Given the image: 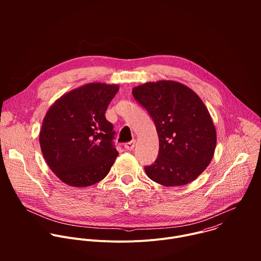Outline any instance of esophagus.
<instances>
[{
    "label": "esophagus",
    "instance_id": "obj_1",
    "mask_svg": "<svg viewBox=\"0 0 261 261\" xmlns=\"http://www.w3.org/2000/svg\"><path fill=\"white\" fill-rule=\"evenodd\" d=\"M124 146H125L126 150H128V151H132L133 148H134V146H135V141H134V140H132V141L126 142V143L124 144Z\"/></svg>",
    "mask_w": 261,
    "mask_h": 261
}]
</instances>
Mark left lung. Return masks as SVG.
Listing matches in <instances>:
<instances>
[{"label":"left lung","instance_id":"left-lung-1","mask_svg":"<svg viewBox=\"0 0 261 261\" xmlns=\"http://www.w3.org/2000/svg\"><path fill=\"white\" fill-rule=\"evenodd\" d=\"M132 94L152 117L159 137L158 158L144 167L146 175L166 187L193 181L211 163L217 143L202 100L173 81L145 83L133 88Z\"/></svg>","mask_w":261,"mask_h":261}]
</instances>
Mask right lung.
Listing matches in <instances>:
<instances>
[{
	"label": "right lung",
	"instance_id": "add662e5",
	"mask_svg": "<svg viewBox=\"0 0 261 261\" xmlns=\"http://www.w3.org/2000/svg\"><path fill=\"white\" fill-rule=\"evenodd\" d=\"M119 89L118 85L87 84L61 96L47 110L40 147L48 167L64 184L89 187L114 165L119 153L105 111Z\"/></svg>",
	"mask_w": 261,
	"mask_h": 261
}]
</instances>
